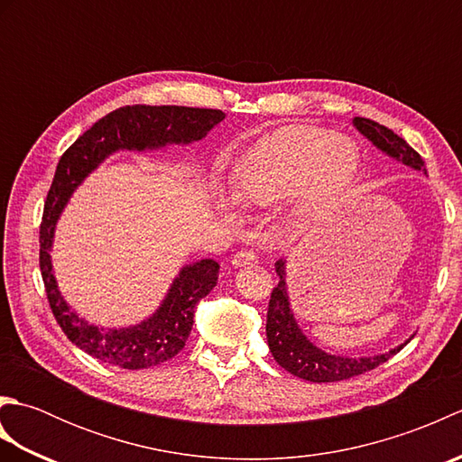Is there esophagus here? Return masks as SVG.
Instances as JSON below:
<instances>
[{"mask_svg": "<svg viewBox=\"0 0 462 462\" xmlns=\"http://www.w3.org/2000/svg\"><path fill=\"white\" fill-rule=\"evenodd\" d=\"M256 262H258L256 254L248 252V250H240V252L234 254L232 268H246V266H252V263H256Z\"/></svg>", "mask_w": 462, "mask_h": 462, "instance_id": "34e87169", "label": "esophagus"}]
</instances>
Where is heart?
<instances>
[{"label":"heart","instance_id":"b5f03b06","mask_svg":"<svg viewBox=\"0 0 462 462\" xmlns=\"http://www.w3.org/2000/svg\"><path fill=\"white\" fill-rule=\"evenodd\" d=\"M359 172V149L346 134L326 126L288 125L244 152L232 174V196L216 192V208L236 224V208H262L290 196L298 222H313L336 208Z\"/></svg>","mask_w":462,"mask_h":462}]
</instances>
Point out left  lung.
<instances>
[{"label": "left lung", "mask_w": 462, "mask_h": 462, "mask_svg": "<svg viewBox=\"0 0 462 462\" xmlns=\"http://www.w3.org/2000/svg\"><path fill=\"white\" fill-rule=\"evenodd\" d=\"M351 123L377 151L389 156V159L427 174L425 162L419 156V152L411 149L405 139H401L399 134L387 129V126H383L371 119H363V116H353ZM286 266V258L276 262V273L280 282L278 286L273 288L270 298L266 337L273 359L278 361V365L290 371L291 375L311 383H333L351 379L356 375H361V373L375 369L381 363H385L391 356H395L397 351L403 349L409 339H413V336H411L409 339L399 343V346L385 353H375V356L361 357L339 356V353H331L318 347L316 343L303 333L296 316H293Z\"/></svg>", "instance_id": "obj_1"}]
</instances>
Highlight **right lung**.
<instances>
[{"instance_id": "right-lung-1", "label": "right lung", "mask_w": 462, "mask_h": 462, "mask_svg": "<svg viewBox=\"0 0 462 462\" xmlns=\"http://www.w3.org/2000/svg\"><path fill=\"white\" fill-rule=\"evenodd\" d=\"M224 119L226 115L222 111L194 109V106H121L97 121L59 159L45 200L42 232H39L42 234L39 266L57 323L77 347L99 361L123 369H146L172 359L190 336L196 303L208 296L218 282L220 263L204 258L182 266L166 290L159 308L149 318L133 326H97L69 306L63 293L59 291L53 272L51 250L55 226L65 206L87 176L93 174L115 152H152L166 151L174 144H190L204 139Z\"/></svg>"}]
</instances>
